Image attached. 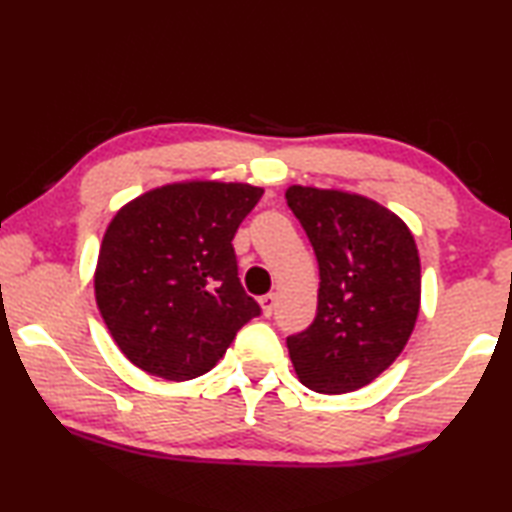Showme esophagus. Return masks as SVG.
Returning a JSON list of instances; mask_svg holds the SVG:
<instances>
[{
    "label": "esophagus",
    "mask_w": 512,
    "mask_h": 512,
    "mask_svg": "<svg viewBox=\"0 0 512 512\" xmlns=\"http://www.w3.org/2000/svg\"><path fill=\"white\" fill-rule=\"evenodd\" d=\"M259 307H262L264 316H271L275 309V293H266V296L259 298Z\"/></svg>",
    "instance_id": "1"
}]
</instances>
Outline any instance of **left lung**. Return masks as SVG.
I'll return each instance as SVG.
<instances>
[{"label": "left lung", "instance_id": "8db88e82", "mask_svg": "<svg viewBox=\"0 0 512 512\" xmlns=\"http://www.w3.org/2000/svg\"><path fill=\"white\" fill-rule=\"evenodd\" d=\"M287 203L314 246L316 318L287 339L298 379L323 395L368 386L400 357L420 311L409 225L361 194L291 185Z\"/></svg>", "mask_w": 512, "mask_h": 512}]
</instances>
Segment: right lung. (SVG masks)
Masks as SVG:
<instances>
[{"instance_id": "obj_1", "label": "right lung", "mask_w": 512, "mask_h": 512, "mask_svg": "<svg viewBox=\"0 0 512 512\" xmlns=\"http://www.w3.org/2000/svg\"><path fill=\"white\" fill-rule=\"evenodd\" d=\"M262 194L248 183L185 180L155 187L112 216L94 298L133 366L169 381L196 379L259 316L239 282L232 239Z\"/></svg>"}]
</instances>
